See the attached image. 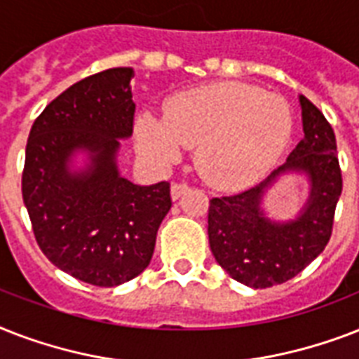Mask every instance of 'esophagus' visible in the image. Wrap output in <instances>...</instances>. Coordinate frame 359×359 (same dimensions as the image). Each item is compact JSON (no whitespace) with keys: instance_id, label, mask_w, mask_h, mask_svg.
<instances>
[{"instance_id":"34e87169","label":"esophagus","mask_w":359,"mask_h":359,"mask_svg":"<svg viewBox=\"0 0 359 359\" xmlns=\"http://www.w3.org/2000/svg\"><path fill=\"white\" fill-rule=\"evenodd\" d=\"M188 190H190V188H188L186 184H179V182H175V184L171 186V199H173V201H177V199H180V197L184 196Z\"/></svg>"}]
</instances>
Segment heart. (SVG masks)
I'll use <instances>...</instances> for the list:
<instances>
[{"mask_svg":"<svg viewBox=\"0 0 359 359\" xmlns=\"http://www.w3.org/2000/svg\"><path fill=\"white\" fill-rule=\"evenodd\" d=\"M292 109L279 95L240 81H218L169 98L163 117L141 114L135 143L158 165L196 147V165L208 184L238 190L276 165L292 135Z\"/></svg>","mask_w":359,"mask_h":359,"instance_id":"obj_1","label":"heart"}]
</instances>
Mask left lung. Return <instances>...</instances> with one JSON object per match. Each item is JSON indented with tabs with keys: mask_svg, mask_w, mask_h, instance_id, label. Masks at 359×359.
Segmentation results:
<instances>
[{
	"mask_svg": "<svg viewBox=\"0 0 359 359\" xmlns=\"http://www.w3.org/2000/svg\"><path fill=\"white\" fill-rule=\"evenodd\" d=\"M304 137L287 162L261 184L236 196L214 197L208 207V244L214 259L238 283L266 289L289 281L315 261L332 236L343 190L334 128L320 109L300 95ZM304 174L308 201L287 222L267 218L262 199L279 176Z\"/></svg>",
	"mask_w": 359,
	"mask_h": 359,
	"instance_id": "obj_1",
	"label": "left lung"
}]
</instances>
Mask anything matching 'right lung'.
I'll return each instance as SVG.
<instances>
[{
	"label": "right lung",
	"mask_w": 359,
	"mask_h": 359,
	"mask_svg": "<svg viewBox=\"0 0 359 359\" xmlns=\"http://www.w3.org/2000/svg\"><path fill=\"white\" fill-rule=\"evenodd\" d=\"M130 67L78 81L31 126L22 196L36 244L83 283L117 287L152 259L158 227L171 208L169 182L140 186L121 177V140L134 126ZM86 154V165L74 168Z\"/></svg>",
	"instance_id": "add662e5"
}]
</instances>
